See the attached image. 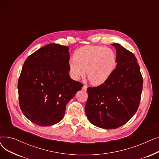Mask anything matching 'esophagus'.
Instances as JSON below:
<instances>
[{
  "mask_svg": "<svg viewBox=\"0 0 159 159\" xmlns=\"http://www.w3.org/2000/svg\"><path fill=\"white\" fill-rule=\"evenodd\" d=\"M87 88H88V86L86 85H84V86H83V87L82 88V90H84V91H86Z\"/></svg>",
  "mask_w": 159,
  "mask_h": 159,
  "instance_id": "obj_1",
  "label": "esophagus"
}]
</instances>
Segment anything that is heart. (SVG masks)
<instances>
[{
  "label": "heart",
  "instance_id": "obj_1",
  "mask_svg": "<svg viewBox=\"0 0 159 159\" xmlns=\"http://www.w3.org/2000/svg\"><path fill=\"white\" fill-rule=\"evenodd\" d=\"M116 65L113 50L102 46H86L78 49L69 62V73L74 80H79L86 74L94 86L104 83L110 78Z\"/></svg>",
  "mask_w": 159,
  "mask_h": 159
}]
</instances>
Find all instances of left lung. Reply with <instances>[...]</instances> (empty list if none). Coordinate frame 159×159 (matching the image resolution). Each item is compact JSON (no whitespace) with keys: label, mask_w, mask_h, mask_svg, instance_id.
Here are the masks:
<instances>
[{"label":"left lung","mask_w":159,"mask_h":159,"mask_svg":"<svg viewBox=\"0 0 159 159\" xmlns=\"http://www.w3.org/2000/svg\"><path fill=\"white\" fill-rule=\"evenodd\" d=\"M116 68L104 84L88 88L85 111L89 122L103 129H116L131 119L139 106L143 79L135 56L119 44Z\"/></svg>","instance_id":"8db88e82"}]
</instances>
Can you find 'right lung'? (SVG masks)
<instances>
[{
    "label": "right lung",
    "mask_w": 159,
    "mask_h": 159,
    "mask_svg": "<svg viewBox=\"0 0 159 159\" xmlns=\"http://www.w3.org/2000/svg\"><path fill=\"white\" fill-rule=\"evenodd\" d=\"M69 48L49 44L25 61L18 81L20 110L31 122L52 126L64 117L66 104L83 86L69 75Z\"/></svg>",
    "instance_id": "right-lung-1"
}]
</instances>
